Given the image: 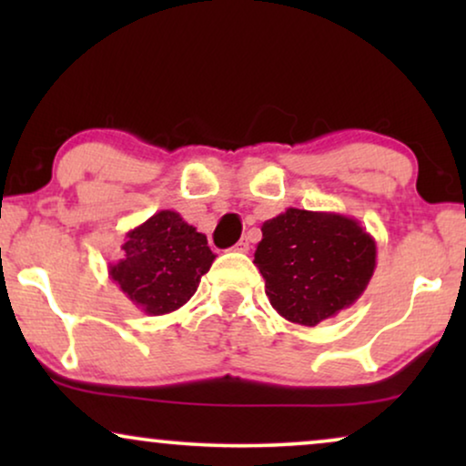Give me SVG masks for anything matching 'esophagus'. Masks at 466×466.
<instances>
[{"mask_svg":"<svg viewBox=\"0 0 466 466\" xmlns=\"http://www.w3.org/2000/svg\"><path fill=\"white\" fill-rule=\"evenodd\" d=\"M233 250L235 252H248V250H250V241H248V238H241L238 244H235Z\"/></svg>","mask_w":466,"mask_h":466,"instance_id":"esophagus-1","label":"esophagus"}]
</instances>
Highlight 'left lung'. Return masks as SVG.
<instances>
[{"label":"left lung","instance_id":"obj_1","mask_svg":"<svg viewBox=\"0 0 466 466\" xmlns=\"http://www.w3.org/2000/svg\"><path fill=\"white\" fill-rule=\"evenodd\" d=\"M260 231L254 265L271 308L295 324L316 327L348 309L375 271L373 235L350 216L289 208Z\"/></svg>","mask_w":466,"mask_h":466}]
</instances>
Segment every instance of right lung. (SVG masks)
Wrapping results in <instances>:
<instances>
[{"instance_id": "right-lung-1", "label": "right lung", "mask_w": 466, "mask_h": 466, "mask_svg": "<svg viewBox=\"0 0 466 466\" xmlns=\"http://www.w3.org/2000/svg\"><path fill=\"white\" fill-rule=\"evenodd\" d=\"M123 258L107 273L123 295L148 316L180 309L195 295L216 254L208 238L174 209H161L127 231Z\"/></svg>"}]
</instances>
